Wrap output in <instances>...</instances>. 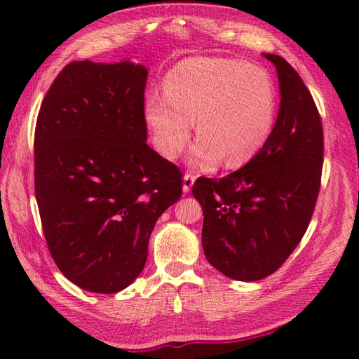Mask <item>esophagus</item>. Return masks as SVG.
Listing matches in <instances>:
<instances>
[{
  "mask_svg": "<svg viewBox=\"0 0 359 359\" xmlns=\"http://www.w3.org/2000/svg\"><path fill=\"white\" fill-rule=\"evenodd\" d=\"M196 177H197V175L191 171L185 172V175H184V193L191 191V188H193L194 182H196Z\"/></svg>",
  "mask_w": 359,
  "mask_h": 359,
  "instance_id": "1",
  "label": "esophagus"
}]
</instances>
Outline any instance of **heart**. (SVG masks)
Returning <instances> with one entry per match:
<instances>
[{
	"label": "heart",
	"mask_w": 359,
	"mask_h": 359,
	"mask_svg": "<svg viewBox=\"0 0 359 359\" xmlns=\"http://www.w3.org/2000/svg\"><path fill=\"white\" fill-rule=\"evenodd\" d=\"M276 112L273 83L262 67L241 60L193 57L174 66L165 90L144 98V120L156 149L175 158L202 134L189 160L201 166L225 157L228 166L250 162L269 140Z\"/></svg>",
	"instance_id": "obj_1"
}]
</instances>
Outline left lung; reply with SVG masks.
Here are the masks:
<instances>
[{
  "label": "left lung",
  "instance_id": "obj_1",
  "mask_svg": "<svg viewBox=\"0 0 359 359\" xmlns=\"http://www.w3.org/2000/svg\"><path fill=\"white\" fill-rule=\"evenodd\" d=\"M264 57L276 66L280 90L269 140L241 170L193 185L203 211L205 256L226 278L243 282L270 276L301 242L324 162L323 121L310 90L284 58Z\"/></svg>",
  "mask_w": 359,
  "mask_h": 359
}]
</instances>
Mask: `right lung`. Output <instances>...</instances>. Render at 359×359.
I'll use <instances>...</instances> for the list:
<instances>
[{
  "label": "right lung",
  "mask_w": 359,
  "mask_h": 359,
  "mask_svg": "<svg viewBox=\"0 0 359 359\" xmlns=\"http://www.w3.org/2000/svg\"><path fill=\"white\" fill-rule=\"evenodd\" d=\"M148 69L72 62L38 112L35 197L50 256L83 290L111 294L142 273L182 172L147 144Z\"/></svg>",
  "instance_id": "add662e5"
}]
</instances>
